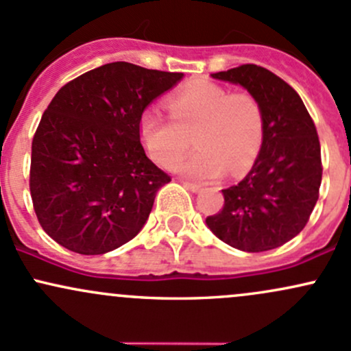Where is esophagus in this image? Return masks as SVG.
Wrapping results in <instances>:
<instances>
[{
    "instance_id": "34e87169",
    "label": "esophagus",
    "mask_w": 351,
    "mask_h": 351,
    "mask_svg": "<svg viewBox=\"0 0 351 351\" xmlns=\"http://www.w3.org/2000/svg\"><path fill=\"white\" fill-rule=\"evenodd\" d=\"M180 182H182V186L186 187L187 191H191V192H199V191H201V186H199V184L187 182V180H180Z\"/></svg>"
}]
</instances>
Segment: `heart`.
I'll use <instances>...</instances> for the list:
<instances>
[{"label": "heart", "mask_w": 351, "mask_h": 351, "mask_svg": "<svg viewBox=\"0 0 351 351\" xmlns=\"http://www.w3.org/2000/svg\"><path fill=\"white\" fill-rule=\"evenodd\" d=\"M169 117L149 108L141 117V137L157 164L172 169L191 145L197 147L180 165L184 176L214 180L226 171L236 176L251 167L265 132L259 101L250 93L202 82L174 93L167 100Z\"/></svg>", "instance_id": "heart-1"}]
</instances>
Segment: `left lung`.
<instances>
[{"label": "left lung", "instance_id": "left-lung-1", "mask_svg": "<svg viewBox=\"0 0 351 351\" xmlns=\"http://www.w3.org/2000/svg\"><path fill=\"white\" fill-rule=\"evenodd\" d=\"M210 77L241 85L259 101L265 132L251 171L222 191L224 207L207 217V228L241 251L280 247L303 231L318 201L323 167L315 123L295 88L263 66Z\"/></svg>", "mask_w": 351, "mask_h": 351}]
</instances>
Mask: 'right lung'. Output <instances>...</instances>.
I'll return each mask as SVG.
<instances>
[{
    "label": "right lung",
    "mask_w": 351,
    "mask_h": 351,
    "mask_svg": "<svg viewBox=\"0 0 351 351\" xmlns=\"http://www.w3.org/2000/svg\"><path fill=\"white\" fill-rule=\"evenodd\" d=\"M184 73L114 62L56 92L32 144L29 192L51 239L78 254L129 243L171 182L145 156L141 117Z\"/></svg>",
    "instance_id": "1"
}]
</instances>
